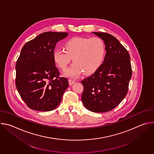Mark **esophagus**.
I'll return each mask as SVG.
<instances>
[{"mask_svg":"<svg viewBox=\"0 0 154 154\" xmlns=\"http://www.w3.org/2000/svg\"><path fill=\"white\" fill-rule=\"evenodd\" d=\"M68 82H69V85H73L75 83V81L74 80H71V79H69L68 80Z\"/></svg>","mask_w":154,"mask_h":154,"instance_id":"34e87169","label":"esophagus"}]
</instances>
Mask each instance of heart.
<instances>
[{"label":"heart","instance_id":"1","mask_svg":"<svg viewBox=\"0 0 154 154\" xmlns=\"http://www.w3.org/2000/svg\"><path fill=\"white\" fill-rule=\"evenodd\" d=\"M64 49H55L53 58L63 71L72 60L74 61L64 73V76L75 78L83 72L86 75L95 73L103 63L106 48L99 37H73L66 41Z\"/></svg>","mask_w":154,"mask_h":154}]
</instances>
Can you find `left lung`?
<instances>
[{"mask_svg": "<svg viewBox=\"0 0 154 154\" xmlns=\"http://www.w3.org/2000/svg\"><path fill=\"white\" fill-rule=\"evenodd\" d=\"M104 42L106 48L102 66L81 82L82 100L86 108L96 113L109 112L118 105L128 91L131 77L130 55L113 35L93 32Z\"/></svg>", "mask_w": 154, "mask_h": 154, "instance_id": "1", "label": "left lung"}]
</instances>
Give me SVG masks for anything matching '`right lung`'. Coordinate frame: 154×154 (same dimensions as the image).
Segmentation results:
<instances>
[{
    "instance_id": "right-lung-1",
    "label": "right lung",
    "mask_w": 154,
    "mask_h": 154,
    "mask_svg": "<svg viewBox=\"0 0 154 154\" xmlns=\"http://www.w3.org/2000/svg\"><path fill=\"white\" fill-rule=\"evenodd\" d=\"M66 32H47L27 42L16 64V86L22 99L31 109L49 112L60 104L69 86L66 78L60 77L53 52Z\"/></svg>"
}]
</instances>
